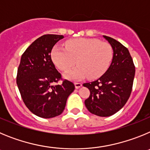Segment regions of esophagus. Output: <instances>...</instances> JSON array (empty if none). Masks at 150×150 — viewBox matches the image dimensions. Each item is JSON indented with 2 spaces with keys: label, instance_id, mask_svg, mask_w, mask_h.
I'll return each instance as SVG.
<instances>
[{
  "label": "esophagus",
  "instance_id": "obj_1",
  "mask_svg": "<svg viewBox=\"0 0 150 150\" xmlns=\"http://www.w3.org/2000/svg\"><path fill=\"white\" fill-rule=\"evenodd\" d=\"M74 84H75V87H76V88H79L82 86L81 83H78V82H76V83H74Z\"/></svg>",
  "mask_w": 150,
  "mask_h": 150
}]
</instances>
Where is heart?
<instances>
[{
  "instance_id": "b5f03b06",
  "label": "heart",
  "mask_w": 150,
  "mask_h": 150,
  "mask_svg": "<svg viewBox=\"0 0 150 150\" xmlns=\"http://www.w3.org/2000/svg\"><path fill=\"white\" fill-rule=\"evenodd\" d=\"M52 60L59 70L67 71L76 63L78 67L65 77L78 80L88 76L98 79L108 70L113 58L112 46L95 38H77L65 42V48L55 45L51 52Z\"/></svg>"
}]
</instances>
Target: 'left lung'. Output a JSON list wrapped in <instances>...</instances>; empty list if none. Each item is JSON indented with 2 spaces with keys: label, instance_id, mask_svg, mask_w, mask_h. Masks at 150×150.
I'll use <instances>...</instances> for the list:
<instances>
[{
  "label": "left lung",
  "instance_id": "8db88e82",
  "mask_svg": "<svg viewBox=\"0 0 150 150\" xmlns=\"http://www.w3.org/2000/svg\"><path fill=\"white\" fill-rule=\"evenodd\" d=\"M113 50L112 63L96 81L84 83L90 91L85 100L88 110L96 116L113 115L124 107L132 91L135 67L128 49L112 38L104 36Z\"/></svg>",
  "mask_w": 150,
  "mask_h": 150
}]
</instances>
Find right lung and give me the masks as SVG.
I'll return each instance as SVG.
<instances>
[{
  "mask_svg": "<svg viewBox=\"0 0 150 150\" xmlns=\"http://www.w3.org/2000/svg\"><path fill=\"white\" fill-rule=\"evenodd\" d=\"M63 35L45 34L34 40L24 52L18 67L16 83L22 98L29 110L45 119L62 113L75 86L62 79L51 59V52ZM62 80V84H55Z\"/></svg>",
  "mask_w": 150,
  "mask_h": 150,
  "instance_id": "obj_1",
  "label": "right lung"
}]
</instances>
